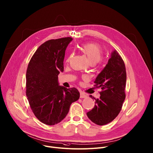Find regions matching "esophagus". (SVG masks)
I'll list each match as a JSON object with an SVG mask.
<instances>
[{"instance_id": "34e87169", "label": "esophagus", "mask_w": 153, "mask_h": 153, "mask_svg": "<svg viewBox=\"0 0 153 153\" xmlns=\"http://www.w3.org/2000/svg\"><path fill=\"white\" fill-rule=\"evenodd\" d=\"M87 95L85 93H84V92L81 91L80 93V98H87Z\"/></svg>"}]
</instances>
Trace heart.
<instances>
[{
  "label": "heart",
  "mask_w": 153,
  "mask_h": 153,
  "mask_svg": "<svg viewBox=\"0 0 153 153\" xmlns=\"http://www.w3.org/2000/svg\"><path fill=\"white\" fill-rule=\"evenodd\" d=\"M80 49L86 55L90 63H96L99 62L102 59V51L100 46L95 44L85 43L82 45L80 47ZM73 55V53L69 55L66 59V62L70 60Z\"/></svg>",
  "instance_id": "obj_1"
}]
</instances>
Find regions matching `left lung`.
<instances>
[{
  "label": "left lung",
  "mask_w": 153,
  "mask_h": 153,
  "mask_svg": "<svg viewBox=\"0 0 153 153\" xmlns=\"http://www.w3.org/2000/svg\"><path fill=\"white\" fill-rule=\"evenodd\" d=\"M126 72L124 63L116 50L111 53L110 58L94 83L101 88L100 98L95 99L93 108L87 113L94 123L102 126L112 121L121 111L126 94Z\"/></svg>",
  "instance_id": "1"
}]
</instances>
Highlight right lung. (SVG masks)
Here are the masks:
<instances>
[{
	"label": "right lung",
	"instance_id": "add662e5",
	"mask_svg": "<svg viewBox=\"0 0 153 153\" xmlns=\"http://www.w3.org/2000/svg\"><path fill=\"white\" fill-rule=\"evenodd\" d=\"M71 37L51 39L41 45L32 56L26 73V96L35 117L44 124L54 125L68 114L80 93L76 88L59 85L65 51Z\"/></svg>",
	"mask_w": 153,
	"mask_h": 153
}]
</instances>
